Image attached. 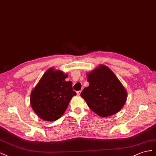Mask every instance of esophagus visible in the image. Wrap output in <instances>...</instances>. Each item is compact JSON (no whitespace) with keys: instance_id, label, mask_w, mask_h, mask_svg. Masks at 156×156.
I'll use <instances>...</instances> for the list:
<instances>
[{"instance_id":"34e87169","label":"esophagus","mask_w":156,"mask_h":156,"mask_svg":"<svg viewBox=\"0 0 156 156\" xmlns=\"http://www.w3.org/2000/svg\"><path fill=\"white\" fill-rule=\"evenodd\" d=\"M81 92H82V91H81V90H80V91H77V95H80Z\"/></svg>"}]
</instances>
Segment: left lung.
Returning <instances> with one entry per match:
<instances>
[{"label":"left lung","mask_w":156,"mask_h":156,"mask_svg":"<svg viewBox=\"0 0 156 156\" xmlns=\"http://www.w3.org/2000/svg\"><path fill=\"white\" fill-rule=\"evenodd\" d=\"M90 83L81 93L91 110L101 117L118 112L125 105L127 92L122 83L107 66L100 65L87 74Z\"/></svg>","instance_id":"1"}]
</instances>
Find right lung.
Segmentation results:
<instances>
[{"label":"right lung","mask_w":156,"mask_h":156,"mask_svg":"<svg viewBox=\"0 0 156 156\" xmlns=\"http://www.w3.org/2000/svg\"><path fill=\"white\" fill-rule=\"evenodd\" d=\"M68 75L62 71L48 69L31 92L30 105L39 118L49 122L60 118L72 97L76 95Z\"/></svg>","instance_id":"1"}]
</instances>
